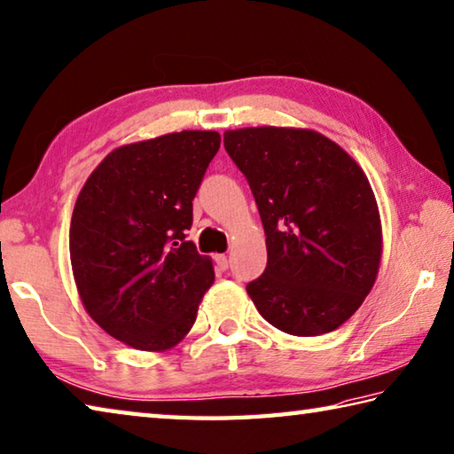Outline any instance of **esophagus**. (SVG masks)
Listing matches in <instances>:
<instances>
[{"label": "esophagus", "mask_w": 454, "mask_h": 454, "mask_svg": "<svg viewBox=\"0 0 454 454\" xmlns=\"http://www.w3.org/2000/svg\"><path fill=\"white\" fill-rule=\"evenodd\" d=\"M214 260H216V266H218L222 271L228 270V255H224V254H218L216 258H214Z\"/></svg>", "instance_id": "esophagus-1"}]
</instances>
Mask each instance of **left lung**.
I'll return each instance as SVG.
<instances>
[{
  "mask_svg": "<svg viewBox=\"0 0 454 454\" xmlns=\"http://www.w3.org/2000/svg\"><path fill=\"white\" fill-rule=\"evenodd\" d=\"M250 184L268 266L246 286L260 316L300 337L340 327L364 303L381 262V220L365 172L308 129L226 130Z\"/></svg>",
  "mask_w": 454,
  "mask_h": 454,
  "instance_id": "left-lung-1",
  "label": "left lung"
}]
</instances>
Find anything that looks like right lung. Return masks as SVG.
I'll return each instance as SVG.
<instances>
[{
    "label": "right lung",
    "instance_id": "obj_1",
    "mask_svg": "<svg viewBox=\"0 0 454 454\" xmlns=\"http://www.w3.org/2000/svg\"><path fill=\"white\" fill-rule=\"evenodd\" d=\"M220 148L216 130H183L114 148L73 210L71 268L87 313L141 351L175 348L214 282L186 240L192 200Z\"/></svg>",
    "mask_w": 454,
    "mask_h": 454
}]
</instances>
